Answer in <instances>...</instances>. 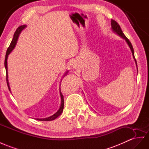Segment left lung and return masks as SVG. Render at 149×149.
Returning <instances> with one entry per match:
<instances>
[{
	"instance_id": "1",
	"label": "left lung",
	"mask_w": 149,
	"mask_h": 149,
	"mask_svg": "<svg viewBox=\"0 0 149 149\" xmlns=\"http://www.w3.org/2000/svg\"><path fill=\"white\" fill-rule=\"evenodd\" d=\"M111 28H112V29L113 31L114 32H115L116 33H117L118 35L120 36L121 38H124V39L126 40V41H127V43H128L129 47L131 49V51L132 52V55H133V58H134L135 61V63H136V67H137V64H136V59L135 58V56H134V50H133V47H132V45L131 43V42L129 41V40L128 39V38L126 37V36L124 35V33H123V31H122V30L120 28V25L118 24V22L114 21L113 19H111Z\"/></svg>"
}]
</instances>
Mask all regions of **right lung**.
<instances>
[{"instance_id": "1", "label": "right lung", "mask_w": 149, "mask_h": 149, "mask_svg": "<svg viewBox=\"0 0 149 149\" xmlns=\"http://www.w3.org/2000/svg\"><path fill=\"white\" fill-rule=\"evenodd\" d=\"M26 27V25H22V26H19V27L16 29V32L14 33L13 40H12V41H11L9 47H8V48H7V52H6V54L4 65H5L6 70V81H7V86H8V89L10 91V87H9V82H8V76H7V57H8V55L10 54V53L13 51V49L14 48L15 46H16L19 34L22 31V29H24ZM60 96H61V105H60V107L59 109L58 110V111L55 113L54 114H53V115L49 116L48 118H43V119H39V118H38V119H36L37 120H39V121H52V120H54L55 119H56L57 117H58L60 115V114H62V113L63 112V107H64V101H63V96L62 95V93H61L60 90Z\"/></svg>"}]
</instances>
